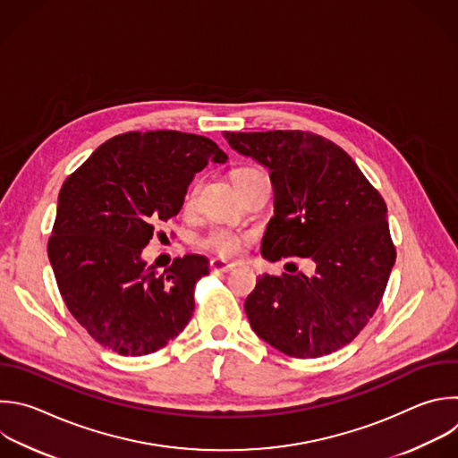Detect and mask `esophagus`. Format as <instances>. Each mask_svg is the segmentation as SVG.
I'll return each mask as SVG.
<instances>
[{
  "instance_id": "obj_1",
  "label": "esophagus",
  "mask_w": 458,
  "mask_h": 458,
  "mask_svg": "<svg viewBox=\"0 0 458 458\" xmlns=\"http://www.w3.org/2000/svg\"><path fill=\"white\" fill-rule=\"evenodd\" d=\"M210 269L216 271V273H226V271H232L233 269V264L223 260V259H212L210 260Z\"/></svg>"
}]
</instances>
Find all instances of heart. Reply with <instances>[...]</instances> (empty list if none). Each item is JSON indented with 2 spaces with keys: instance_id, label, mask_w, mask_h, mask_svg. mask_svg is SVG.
Listing matches in <instances>:
<instances>
[{
  "instance_id": "b5f03b06",
  "label": "heart",
  "mask_w": 458,
  "mask_h": 458,
  "mask_svg": "<svg viewBox=\"0 0 458 458\" xmlns=\"http://www.w3.org/2000/svg\"><path fill=\"white\" fill-rule=\"evenodd\" d=\"M255 174H260V173L255 171V169H250V167H242V169L233 171L232 180L235 183V182H241V180L255 176ZM192 201H194V191L187 198V207H191ZM198 244H199V248H203V250H207L210 253H216L219 257H232V255H235L241 250L242 239L237 233L226 230V228H214L207 235H203L198 241Z\"/></svg>"
}]
</instances>
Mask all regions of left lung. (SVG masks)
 I'll return each instance as SVG.
<instances>
[{
    "mask_svg": "<svg viewBox=\"0 0 458 458\" xmlns=\"http://www.w3.org/2000/svg\"><path fill=\"white\" fill-rule=\"evenodd\" d=\"M223 136L269 171L275 216L262 257L296 255L317 264L311 276L262 275L244 301L251 329L293 358L345 347L376 313L395 262L385 199L342 147L315 132Z\"/></svg>",
    "mask_w": 458,
    "mask_h": 458,
    "instance_id": "1",
    "label": "left lung"
}]
</instances>
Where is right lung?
<instances>
[{"label":"right lung","instance_id":"right-lung-1","mask_svg":"<svg viewBox=\"0 0 458 458\" xmlns=\"http://www.w3.org/2000/svg\"><path fill=\"white\" fill-rule=\"evenodd\" d=\"M228 157L180 131L125 132L102 143L63 183L48 259L66 308L120 356L165 347L191 322L208 259L185 255L157 275L141 259L158 223L178 216L196 173Z\"/></svg>","mask_w":458,"mask_h":458}]
</instances>
